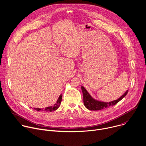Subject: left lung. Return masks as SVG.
I'll return each instance as SVG.
<instances>
[{
    "instance_id": "1",
    "label": "left lung",
    "mask_w": 146,
    "mask_h": 146,
    "mask_svg": "<svg viewBox=\"0 0 146 146\" xmlns=\"http://www.w3.org/2000/svg\"><path fill=\"white\" fill-rule=\"evenodd\" d=\"M81 88L83 95V103L84 106L87 109L91 111L100 110L105 108H108L115 105L127 95L128 91V90H127L126 92L121 97H120L116 100H113L110 102H103L101 101H98L94 99L83 86H82Z\"/></svg>"
}]
</instances>
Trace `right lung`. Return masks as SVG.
<instances>
[{"label":"right lung","mask_w":146,"mask_h":146,"mask_svg":"<svg viewBox=\"0 0 146 146\" xmlns=\"http://www.w3.org/2000/svg\"><path fill=\"white\" fill-rule=\"evenodd\" d=\"M62 95L60 94V95L59 96V97L58 98V99L56 101V103L53 105V106H49V107H47L46 108H45L44 109V108H34V110H37V111H47V112H51L52 111H55L56 110H57L59 106H60V104L61 103V102H62Z\"/></svg>","instance_id":"add662e5"}]
</instances>
